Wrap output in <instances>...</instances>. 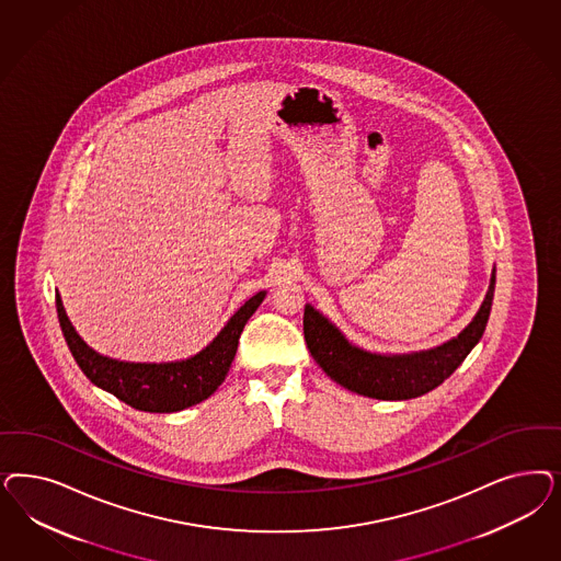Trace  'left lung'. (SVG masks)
I'll return each instance as SVG.
<instances>
[{"mask_svg": "<svg viewBox=\"0 0 561 561\" xmlns=\"http://www.w3.org/2000/svg\"><path fill=\"white\" fill-rule=\"evenodd\" d=\"M495 290V271L488 295L477 316L453 341L427 351L380 355L346 341L343 332L318 309L306 306L304 334L309 353L325 374L351 392L378 400H407L427 394L467 359L472 346L481 341Z\"/></svg>", "mask_w": 561, "mask_h": 561, "instance_id": "left-lung-1", "label": "left lung"}]
</instances>
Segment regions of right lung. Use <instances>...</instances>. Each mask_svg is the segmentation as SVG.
<instances>
[{"label": "right lung", "mask_w": 561, "mask_h": 561, "mask_svg": "<svg viewBox=\"0 0 561 561\" xmlns=\"http://www.w3.org/2000/svg\"><path fill=\"white\" fill-rule=\"evenodd\" d=\"M266 290L255 293L199 353L183 362L129 363L99 355L80 339L55 293L57 318L64 339L84 376L105 392L146 413H178L215 394L236 359L243 325L264 301Z\"/></svg>", "instance_id": "right-lung-1"}]
</instances>
